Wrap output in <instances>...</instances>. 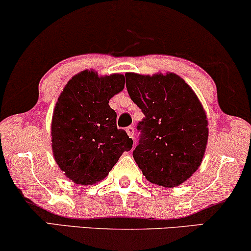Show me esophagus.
<instances>
[{
    "mask_svg": "<svg viewBox=\"0 0 251 251\" xmlns=\"http://www.w3.org/2000/svg\"><path fill=\"white\" fill-rule=\"evenodd\" d=\"M126 133H128L130 138H133V136H135V128H133L132 126H128V128H126Z\"/></svg>",
    "mask_w": 251,
    "mask_h": 251,
    "instance_id": "obj_1",
    "label": "esophagus"
}]
</instances>
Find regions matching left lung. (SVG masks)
I'll return each mask as SVG.
<instances>
[{"label": "left lung", "instance_id": "8db88e82", "mask_svg": "<svg viewBox=\"0 0 251 251\" xmlns=\"http://www.w3.org/2000/svg\"><path fill=\"white\" fill-rule=\"evenodd\" d=\"M130 98L145 115L132 155L151 183L175 187L187 180L203 159L208 121L194 91L174 73L126 74Z\"/></svg>", "mask_w": 251, "mask_h": 251}]
</instances>
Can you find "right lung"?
<instances>
[{"label":"right lung","mask_w":251,"mask_h":251,"mask_svg":"<svg viewBox=\"0 0 251 251\" xmlns=\"http://www.w3.org/2000/svg\"><path fill=\"white\" fill-rule=\"evenodd\" d=\"M125 88V76H98L83 71L72 77L54 107L51 123L54 160L65 175L80 185L104 179L132 139L116 126L109 107L113 96Z\"/></svg>","instance_id":"add662e5"}]
</instances>
